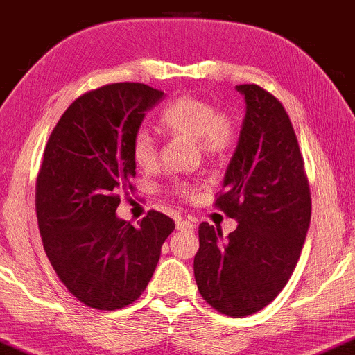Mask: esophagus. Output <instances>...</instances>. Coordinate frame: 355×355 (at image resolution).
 <instances>
[{
  "label": "esophagus",
  "instance_id": "obj_1",
  "mask_svg": "<svg viewBox=\"0 0 355 355\" xmlns=\"http://www.w3.org/2000/svg\"><path fill=\"white\" fill-rule=\"evenodd\" d=\"M177 230H180V232H193L194 225L189 220H183V218H178V220H177Z\"/></svg>",
  "mask_w": 355,
  "mask_h": 355
}]
</instances>
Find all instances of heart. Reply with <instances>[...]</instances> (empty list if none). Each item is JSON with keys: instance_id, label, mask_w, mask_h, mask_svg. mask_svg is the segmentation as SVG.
I'll return each mask as SVG.
<instances>
[{"instance_id": "1", "label": "heart", "mask_w": 355, "mask_h": 355, "mask_svg": "<svg viewBox=\"0 0 355 355\" xmlns=\"http://www.w3.org/2000/svg\"><path fill=\"white\" fill-rule=\"evenodd\" d=\"M159 128L168 135L196 138L199 149L207 156L227 153L236 138V127L227 112L217 111L216 104L209 99L191 94L180 96L162 109ZM132 159L139 168H148L156 162V144L144 130H139L133 137ZM173 189L183 198H191L194 194V187L188 182L175 183Z\"/></svg>"}]
</instances>
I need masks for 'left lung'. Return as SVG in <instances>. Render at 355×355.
<instances>
[{
    "label": "left lung",
    "mask_w": 355,
    "mask_h": 355,
    "mask_svg": "<svg viewBox=\"0 0 355 355\" xmlns=\"http://www.w3.org/2000/svg\"><path fill=\"white\" fill-rule=\"evenodd\" d=\"M236 89L246 116L216 207L238 227L223 239L218 228L199 225L194 278L209 306L246 317L268 306L288 283L311 225L312 199L283 104L259 85Z\"/></svg>",
    "instance_id": "1"
}]
</instances>
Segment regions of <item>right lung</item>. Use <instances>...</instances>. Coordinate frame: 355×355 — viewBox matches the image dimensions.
<instances>
[{"label": "right lung", "instance_id": "add662e5", "mask_svg": "<svg viewBox=\"0 0 355 355\" xmlns=\"http://www.w3.org/2000/svg\"><path fill=\"white\" fill-rule=\"evenodd\" d=\"M164 92L111 83L82 94L44 148L35 207L44 252L85 306L116 311L141 296L175 223L149 211L137 225L116 216L119 193L133 189L132 141Z\"/></svg>", "mask_w": 355, "mask_h": 355}]
</instances>
